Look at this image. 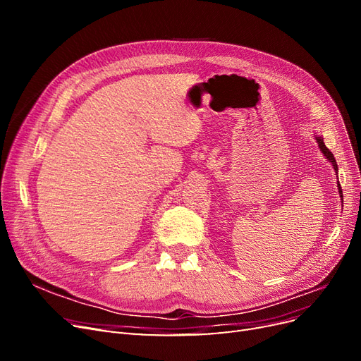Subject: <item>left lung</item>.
Masks as SVG:
<instances>
[{
  "label": "left lung",
  "mask_w": 361,
  "mask_h": 361,
  "mask_svg": "<svg viewBox=\"0 0 361 361\" xmlns=\"http://www.w3.org/2000/svg\"><path fill=\"white\" fill-rule=\"evenodd\" d=\"M316 141H318V145H319V149H321V152L324 154V157L329 159L331 164H333V167H334V170H336V173H337V164H336V159H334V157H333V154L330 152V149L325 146V143H324V140L321 138V137H316ZM338 192H341V197H343L342 195V187H341V183H338Z\"/></svg>",
  "instance_id": "1"
}]
</instances>
